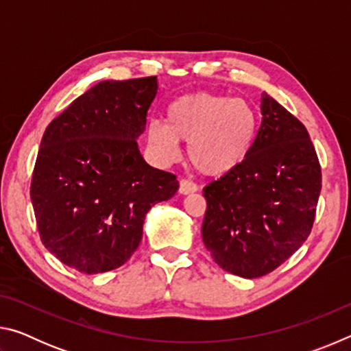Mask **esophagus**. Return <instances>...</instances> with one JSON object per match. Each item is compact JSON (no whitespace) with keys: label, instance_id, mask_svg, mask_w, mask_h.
Returning <instances> with one entry per match:
<instances>
[{"label":"esophagus","instance_id":"1","mask_svg":"<svg viewBox=\"0 0 351 351\" xmlns=\"http://www.w3.org/2000/svg\"><path fill=\"white\" fill-rule=\"evenodd\" d=\"M197 190H198V186L195 182L189 181V180H181L180 181V193L181 195L193 193V192H197Z\"/></svg>","mask_w":351,"mask_h":351}]
</instances>
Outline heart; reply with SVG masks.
<instances>
[{"instance_id": "1", "label": "heart", "mask_w": 351, "mask_h": 351, "mask_svg": "<svg viewBox=\"0 0 351 351\" xmlns=\"http://www.w3.org/2000/svg\"><path fill=\"white\" fill-rule=\"evenodd\" d=\"M165 119L167 123H148V142L164 161L178 156L180 141L189 142V162L206 176H221L240 167L252 150L260 125L251 102L212 93L175 99Z\"/></svg>"}]
</instances>
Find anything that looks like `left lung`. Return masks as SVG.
<instances>
[{
	"instance_id": "obj_1",
	"label": "left lung",
	"mask_w": 351,
	"mask_h": 351,
	"mask_svg": "<svg viewBox=\"0 0 351 351\" xmlns=\"http://www.w3.org/2000/svg\"><path fill=\"white\" fill-rule=\"evenodd\" d=\"M261 123L240 167L204 187L206 249L230 274H269L311 232L322 187L316 150L299 119L261 94Z\"/></svg>"
}]
</instances>
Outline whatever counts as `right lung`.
Listing matches in <instances>:
<instances>
[{
	"label": "right lung",
	"mask_w": 351,
	"mask_h": 351,
	"mask_svg": "<svg viewBox=\"0 0 351 351\" xmlns=\"http://www.w3.org/2000/svg\"><path fill=\"white\" fill-rule=\"evenodd\" d=\"M156 93L154 75L99 82L41 139L31 182L40 239L83 274L125 263L142 240L147 212L180 187L175 175L145 162L136 141Z\"/></svg>",
	"instance_id": "right-lung-1"
}]
</instances>
